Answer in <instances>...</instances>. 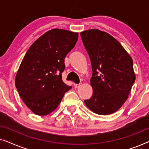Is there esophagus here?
I'll return each instance as SVG.
<instances>
[{"mask_svg": "<svg viewBox=\"0 0 149 149\" xmlns=\"http://www.w3.org/2000/svg\"><path fill=\"white\" fill-rule=\"evenodd\" d=\"M81 85H82V83H79V84H76V83H74V87H75V88H79V87L81 86Z\"/></svg>", "mask_w": 149, "mask_h": 149, "instance_id": "esophagus-1", "label": "esophagus"}]
</instances>
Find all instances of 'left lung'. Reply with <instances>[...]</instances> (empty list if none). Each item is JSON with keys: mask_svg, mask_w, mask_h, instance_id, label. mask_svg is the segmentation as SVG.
Returning <instances> with one entry per match:
<instances>
[{"mask_svg": "<svg viewBox=\"0 0 149 149\" xmlns=\"http://www.w3.org/2000/svg\"><path fill=\"white\" fill-rule=\"evenodd\" d=\"M89 56L93 94L84 100L93 113L110 115L118 111L128 98L136 76L133 60L120 42L107 32L91 29L81 32Z\"/></svg>", "mask_w": 149, "mask_h": 149, "instance_id": "left-lung-1", "label": "left lung"}]
</instances>
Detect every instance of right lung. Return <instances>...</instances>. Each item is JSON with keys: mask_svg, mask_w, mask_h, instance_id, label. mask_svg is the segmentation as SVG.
<instances>
[{"mask_svg": "<svg viewBox=\"0 0 149 149\" xmlns=\"http://www.w3.org/2000/svg\"><path fill=\"white\" fill-rule=\"evenodd\" d=\"M78 33L49 30L28 49L15 77V87L28 108L43 116L56 110L72 88L62 81L64 59L74 47Z\"/></svg>", "mask_w": 149, "mask_h": 149, "instance_id": "obj_1", "label": "right lung"}]
</instances>
